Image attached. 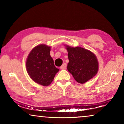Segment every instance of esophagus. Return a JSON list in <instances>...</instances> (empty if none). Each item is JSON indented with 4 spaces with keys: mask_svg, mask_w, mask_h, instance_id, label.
I'll return each mask as SVG.
<instances>
[{
    "mask_svg": "<svg viewBox=\"0 0 124 124\" xmlns=\"http://www.w3.org/2000/svg\"><path fill=\"white\" fill-rule=\"evenodd\" d=\"M66 68H67V64L64 63L62 66H61L60 68L61 69H66Z\"/></svg>",
    "mask_w": 124,
    "mask_h": 124,
    "instance_id": "34e87169",
    "label": "esophagus"
}]
</instances>
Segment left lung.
Masks as SVG:
<instances>
[{"mask_svg": "<svg viewBox=\"0 0 124 124\" xmlns=\"http://www.w3.org/2000/svg\"><path fill=\"white\" fill-rule=\"evenodd\" d=\"M66 47L69 61L67 69L74 79L80 84H84L94 77L98 71L96 56L82 47Z\"/></svg>", "mask_w": 124, "mask_h": 124, "instance_id": "8db88e82", "label": "left lung"}]
</instances>
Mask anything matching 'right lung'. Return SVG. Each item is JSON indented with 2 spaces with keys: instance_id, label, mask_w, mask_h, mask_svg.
Returning <instances> with one entry per match:
<instances>
[{
  "instance_id": "add662e5",
  "label": "right lung",
  "mask_w": 124,
  "mask_h": 124,
  "mask_svg": "<svg viewBox=\"0 0 124 124\" xmlns=\"http://www.w3.org/2000/svg\"><path fill=\"white\" fill-rule=\"evenodd\" d=\"M50 47L40 45L30 52L26 62V70L30 78L43 86L50 85L59 72L50 56Z\"/></svg>"
}]
</instances>
